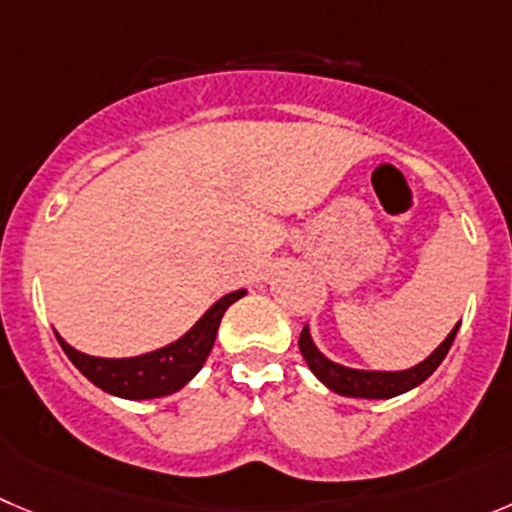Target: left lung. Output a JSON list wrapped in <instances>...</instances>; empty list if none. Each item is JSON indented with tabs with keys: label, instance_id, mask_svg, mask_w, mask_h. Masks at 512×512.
I'll return each instance as SVG.
<instances>
[{
	"label": "left lung",
	"instance_id": "obj_1",
	"mask_svg": "<svg viewBox=\"0 0 512 512\" xmlns=\"http://www.w3.org/2000/svg\"><path fill=\"white\" fill-rule=\"evenodd\" d=\"M460 329V321L452 326V332L447 334L445 342L430 354V357L422 359L420 364L410 369H397V372H382V369H357L347 367V364H339L334 359L326 357L319 347H316L314 337H311L309 324L304 326V332L299 337V349L301 357L306 359L309 369L314 372V377L319 379L324 387H329L332 392L342 394V397H359V399H389L397 397V394H405L410 389L420 387L432 372L442 364V359L450 352L452 342H455V334Z\"/></svg>",
	"mask_w": 512,
	"mask_h": 512
}]
</instances>
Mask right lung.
Masks as SVG:
<instances>
[{
    "label": "right lung",
    "instance_id": "right-lung-1",
    "mask_svg": "<svg viewBox=\"0 0 512 512\" xmlns=\"http://www.w3.org/2000/svg\"><path fill=\"white\" fill-rule=\"evenodd\" d=\"M246 294V289H238L221 296L216 304L208 306L206 314L183 337L173 339L153 352L138 354V357H95V354H85L67 344L57 332L55 337L67 359L102 392L123 399L168 397L186 387L201 372L213 342H216L223 314L233 301L243 299Z\"/></svg>",
    "mask_w": 512,
    "mask_h": 512
}]
</instances>
